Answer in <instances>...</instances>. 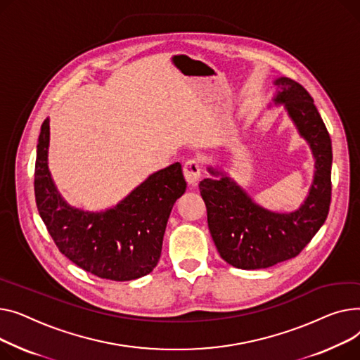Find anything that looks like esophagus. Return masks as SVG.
Here are the masks:
<instances>
[{"mask_svg":"<svg viewBox=\"0 0 360 360\" xmlns=\"http://www.w3.org/2000/svg\"><path fill=\"white\" fill-rule=\"evenodd\" d=\"M183 173H184V177L187 180L188 184H198L199 181V177H200V173H202V167H200V161L198 158H190L184 162L183 165Z\"/></svg>","mask_w":360,"mask_h":360,"instance_id":"obj_1","label":"esophagus"}]
</instances>
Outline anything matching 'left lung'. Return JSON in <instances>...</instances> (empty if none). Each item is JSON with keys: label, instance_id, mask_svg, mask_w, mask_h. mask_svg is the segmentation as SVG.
<instances>
[{"label": "left lung", "instance_id": "obj_1", "mask_svg": "<svg viewBox=\"0 0 360 360\" xmlns=\"http://www.w3.org/2000/svg\"><path fill=\"white\" fill-rule=\"evenodd\" d=\"M274 104H283L315 158L314 180L304 203L293 212H273L214 167H207L212 177L199 183L218 252L228 264L244 270L297 257L326 222L331 202V139L314 100L290 78L274 79Z\"/></svg>", "mask_w": 360, "mask_h": 360}]
</instances>
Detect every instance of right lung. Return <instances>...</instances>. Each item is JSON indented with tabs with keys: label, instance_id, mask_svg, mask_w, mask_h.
Segmentation results:
<instances>
[{
	"label": "right lung",
	"instance_id": "add662e5",
	"mask_svg": "<svg viewBox=\"0 0 360 360\" xmlns=\"http://www.w3.org/2000/svg\"><path fill=\"white\" fill-rule=\"evenodd\" d=\"M49 119L41 123L34 165L39 215L63 256L101 279L134 281L157 266L168 217L186 192L181 164L174 162L103 212L70 206L48 168Z\"/></svg>",
	"mask_w": 360,
	"mask_h": 360
}]
</instances>
